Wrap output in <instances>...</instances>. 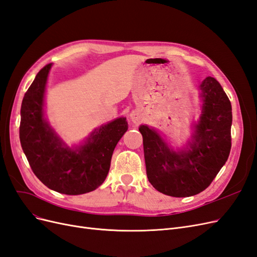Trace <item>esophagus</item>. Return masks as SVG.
<instances>
[{"mask_svg": "<svg viewBox=\"0 0 257 257\" xmlns=\"http://www.w3.org/2000/svg\"><path fill=\"white\" fill-rule=\"evenodd\" d=\"M130 116H131V120L133 121L134 123H139L143 120V115L138 110H134L133 112L130 114Z\"/></svg>", "mask_w": 257, "mask_h": 257, "instance_id": "1", "label": "esophagus"}]
</instances>
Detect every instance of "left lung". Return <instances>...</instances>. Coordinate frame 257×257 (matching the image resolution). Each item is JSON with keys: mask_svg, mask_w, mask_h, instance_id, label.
<instances>
[{"mask_svg": "<svg viewBox=\"0 0 257 257\" xmlns=\"http://www.w3.org/2000/svg\"><path fill=\"white\" fill-rule=\"evenodd\" d=\"M199 89L203 111L188 150L176 152L157 131L139 126L148 180L168 196L189 197L206 190L230 152V100L213 77H207Z\"/></svg>", "mask_w": 257, "mask_h": 257, "instance_id": "1", "label": "left lung"}]
</instances>
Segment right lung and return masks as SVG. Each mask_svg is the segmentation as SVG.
Segmentation results:
<instances>
[{
    "instance_id": "add662e5",
    "label": "right lung",
    "mask_w": 257,
    "mask_h": 257,
    "mask_svg": "<svg viewBox=\"0 0 257 257\" xmlns=\"http://www.w3.org/2000/svg\"><path fill=\"white\" fill-rule=\"evenodd\" d=\"M50 68L51 64H47L37 73L23 97L20 143L33 173L46 186L66 195H80L105 181L113 150L127 131V122L125 118L115 119L95 130L80 147H66L44 116Z\"/></svg>"
}]
</instances>
